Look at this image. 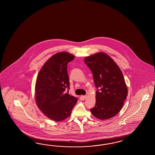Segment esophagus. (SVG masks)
Here are the masks:
<instances>
[{
	"label": "esophagus",
	"instance_id": "1",
	"mask_svg": "<svg viewBox=\"0 0 155 155\" xmlns=\"http://www.w3.org/2000/svg\"><path fill=\"white\" fill-rule=\"evenodd\" d=\"M87 97V96L86 95H84V96H81V97H80V100H81V101H83V100H84Z\"/></svg>",
	"mask_w": 155,
	"mask_h": 155
}]
</instances>
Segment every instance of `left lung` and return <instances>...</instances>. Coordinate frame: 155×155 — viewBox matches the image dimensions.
I'll return each mask as SVG.
<instances>
[{
  "instance_id": "left-lung-1",
  "label": "left lung",
  "mask_w": 155,
  "mask_h": 155,
  "mask_svg": "<svg viewBox=\"0 0 155 155\" xmlns=\"http://www.w3.org/2000/svg\"><path fill=\"white\" fill-rule=\"evenodd\" d=\"M93 74L96 104L90 109L100 120L113 117L121 109L128 95V88L120 69L106 53H97L84 58Z\"/></svg>"
}]
</instances>
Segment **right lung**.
Here are the masks:
<instances>
[{
    "label": "right lung",
    "instance_id": "right-lung-1",
    "mask_svg": "<svg viewBox=\"0 0 155 155\" xmlns=\"http://www.w3.org/2000/svg\"><path fill=\"white\" fill-rule=\"evenodd\" d=\"M74 56L63 51L46 61L38 74L35 100L39 109L48 118L61 121L69 117L78 98L66 93L70 89L67 65Z\"/></svg>",
    "mask_w": 155,
    "mask_h": 155
}]
</instances>
